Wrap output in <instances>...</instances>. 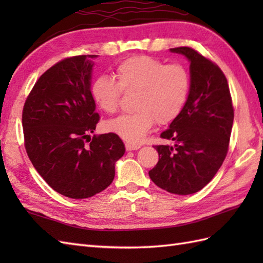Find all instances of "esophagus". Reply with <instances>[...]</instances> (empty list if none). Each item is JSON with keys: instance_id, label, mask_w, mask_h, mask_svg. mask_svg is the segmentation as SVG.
I'll list each match as a JSON object with an SVG mask.
<instances>
[{"instance_id": "1", "label": "esophagus", "mask_w": 263, "mask_h": 263, "mask_svg": "<svg viewBox=\"0 0 263 263\" xmlns=\"http://www.w3.org/2000/svg\"><path fill=\"white\" fill-rule=\"evenodd\" d=\"M125 148L127 152H132V150H138L139 148H140V146L139 144H132V143H125Z\"/></svg>"}]
</instances>
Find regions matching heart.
I'll list each match as a JSON object with an SVG mask.
<instances>
[{
  "label": "heart",
  "mask_w": 263,
  "mask_h": 263,
  "mask_svg": "<svg viewBox=\"0 0 263 263\" xmlns=\"http://www.w3.org/2000/svg\"><path fill=\"white\" fill-rule=\"evenodd\" d=\"M117 82L99 76L91 82L90 92L98 107L107 114L119 108L120 89L136 91L130 114L121 115L105 124V130L127 143H139L155 122L166 124L180 115L190 91V76L181 64H167L147 55L123 61L115 70Z\"/></svg>",
  "instance_id": "b5f03b06"
}]
</instances>
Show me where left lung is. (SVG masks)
<instances>
[{
  "instance_id": "1",
  "label": "left lung",
  "mask_w": 263,
  "mask_h": 263,
  "mask_svg": "<svg viewBox=\"0 0 263 263\" xmlns=\"http://www.w3.org/2000/svg\"><path fill=\"white\" fill-rule=\"evenodd\" d=\"M190 62L186 104L160 137L173 144L155 146L159 160L149 176L165 191L187 195L216 175L230 143L234 109L222 71L190 47L171 48Z\"/></svg>"
}]
</instances>
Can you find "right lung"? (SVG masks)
Wrapping results in <instances>:
<instances>
[{
    "mask_svg": "<svg viewBox=\"0 0 263 263\" xmlns=\"http://www.w3.org/2000/svg\"><path fill=\"white\" fill-rule=\"evenodd\" d=\"M97 58L79 55L53 65L35 83L22 111L28 157L49 186L71 199L107 187L125 153L114 133L90 137L99 120L90 92Z\"/></svg>",
    "mask_w": 263,
    "mask_h": 263,
    "instance_id": "obj_1",
    "label": "right lung"
}]
</instances>
